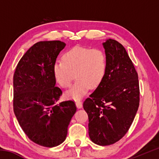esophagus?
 Returning <instances> with one entry per match:
<instances>
[{
  "mask_svg": "<svg viewBox=\"0 0 159 159\" xmlns=\"http://www.w3.org/2000/svg\"><path fill=\"white\" fill-rule=\"evenodd\" d=\"M76 105L78 109H80L83 106V103L80 101H76Z\"/></svg>",
  "mask_w": 159,
  "mask_h": 159,
  "instance_id": "1",
  "label": "esophagus"
}]
</instances>
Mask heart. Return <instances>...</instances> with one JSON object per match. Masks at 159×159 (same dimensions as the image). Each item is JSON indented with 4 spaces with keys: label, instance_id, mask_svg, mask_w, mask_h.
I'll return each instance as SVG.
<instances>
[{
    "label": "heart",
    "instance_id": "heart-1",
    "mask_svg": "<svg viewBox=\"0 0 159 159\" xmlns=\"http://www.w3.org/2000/svg\"><path fill=\"white\" fill-rule=\"evenodd\" d=\"M63 61L53 66V76L56 83L62 88H68L72 80H76L66 91L68 98L80 99L90 87L95 88L104 79L107 71V58L100 49L75 47L64 54Z\"/></svg>",
    "mask_w": 159,
    "mask_h": 159
}]
</instances>
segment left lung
<instances>
[{
    "label": "left lung",
    "mask_w": 159,
    "mask_h": 159,
    "mask_svg": "<svg viewBox=\"0 0 159 159\" xmlns=\"http://www.w3.org/2000/svg\"><path fill=\"white\" fill-rule=\"evenodd\" d=\"M107 58L104 79L83 102L92 142L107 146L120 140L133 123L139 103L138 75L123 45L111 39L102 43Z\"/></svg>",
    "instance_id": "8db88e82"
}]
</instances>
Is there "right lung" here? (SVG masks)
Here are the masks:
<instances>
[{"mask_svg":"<svg viewBox=\"0 0 159 159\" xmlns=\"http://www.w3.org/2000/svg\"><path fill=\"white\" fill-rule=\"evenodd\" d=\"M66 44L41 41L26 51L13 76V109L21 129L36 144L54 147L65 140L76 111L71 100L58 102L62 92L55 87L53 66Z\"/></svg>","mask_w":159,"mask_h":159,"instance_id":"1","label":"right lung"}]
</instances>
